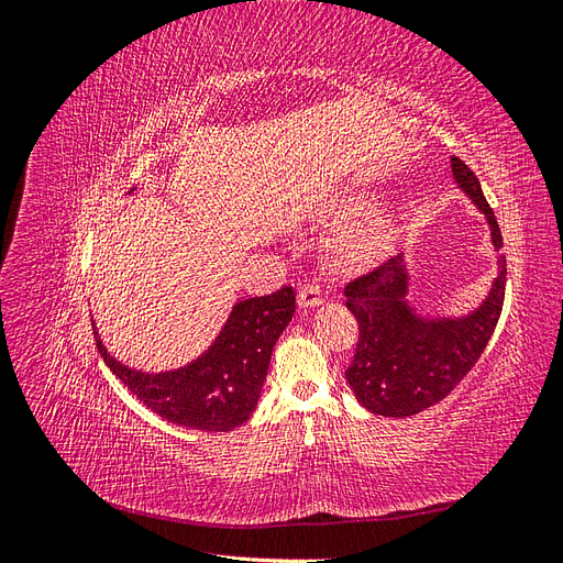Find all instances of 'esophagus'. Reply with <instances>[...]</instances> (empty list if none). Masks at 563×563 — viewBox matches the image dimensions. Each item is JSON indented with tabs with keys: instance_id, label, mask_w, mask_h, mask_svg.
<instances>
[{
	"instance_id": "esophagus-1",
	"label": "esophagus",
	"mask_w": 563,
	"mask_h": 563,
	"mask_svg": "<svg viewBox=\"0 0 563 563\" xmlns=\"http://www.w3.org/2000/svg\"><path fill=\"white\" fill-rule=\"evenodd\" d=\"M323 300H327V296L321 294L319 286H305L298 294L300 308H319V305H323Z\"/></svg>"
}]
</instances>
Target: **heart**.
<instances>
[{
  "instance_id": "obj_1",
  "label": "heart",
  "mask_w": 563,
  "mask_h": 563,
  "mask_svg": "<svg viewBox=\"0 0 563 563\" xmlns=\"http://www.w3.org/2000/svg\"><path fill=\"white\" fill-rule=\"evenodd\" d=\"M368 192H347L329 207L331 218H352L333 244V263L345 272H368L387 251L391 216L385 209H368Z\"/></svg>"
}]
</instances>
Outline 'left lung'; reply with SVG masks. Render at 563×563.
Returning <instances> with one entry per match:
<instances>
[{
  "mask_svg": "<svg viewBox=\"0 0 563 563\" xmlns=\"http://www.w3.org/2000/svg\"><path fill=\"white\" fill-rule=\"evenodd\" d=\"M451 174L486 218L500 275L482 302L465 312L420 310L408 296L411 272L404 253L345 286L347 310L360 321V343L345 378L354 399L376 416L408 418L444 399L479 360L500 319L507 265L498 220L463 159L451 157Z\"/></svg>",
  "mask_w": 563,
  "mask_h": 563,
  "instance_id": "8db88e82",
  "label": "left lung"
}]
</instances>
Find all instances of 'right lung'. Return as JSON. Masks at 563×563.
Returning <instances> with one entry per match:
<instances>
[{
	"label": "right lung",
	"instance_id": "add662e5",
	"mask_svg": "<svg viewBox=\"0 0 563 563\" xmlns=\"http://www.w3.org/2000/svg\"><path fill=\"white\" fill-rule=\"evenodd\" d=\"M294 314L291 286L234 302L211 345L192 362L166 371H143L119 362L106 347L96 321L93 335L108 368L152 413L178 428L230 432L244 424L258 406L272 350Z\"/></svg>",
	"mask_w": 563,
	"mask_h": 563
}]
</instances>
